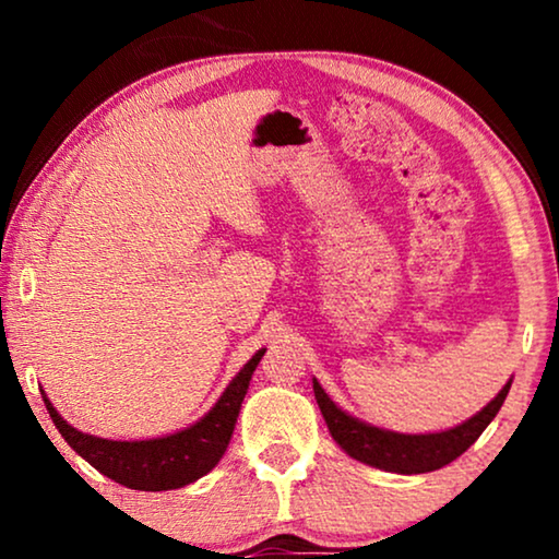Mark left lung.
Here are the masks:
<instances>
[{"label": "left lung", "instance_id": "1", "mask_svg": "<svg viewBox=\"0 0 559 559\" xmlns=\"http://www.w3.org/2000/svg\"><path fill=\"white\" fill-rule=\"evenodd\" d=\"M509 389L511 379L507 381V386L478 412V415L465 419L463 425L453 427V430L430 435H402L392 430H381V427L366 425L361 419L346 415V412L325 394V389L318 384V379H312V392H316L318 407L323 412L325 425L328 430H331L333 440L338 442L350 457H356V461L389 473H404V476L438 471L442 465L453 463L457 455H463L465 450L480 438V432L491 425V419L499 415Z\"/></svg>", "mask_w": 559, "mask_h": 559}]
</instances>
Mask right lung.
I'll return each instance as SVG.
<instances>
[{
	"instance_id": "right-lung-1",
	"label": "right lung",
	"mask_w": 559,
	"mask_h": 559,
	"mask_svg": "<svg viewBox=\"0 0 559 559\" xmlns=\"http://www.w3.org/2000/svg\"><path fill=\"white\" fill-rule=\"evenodd\" d=\"M262 356L264 348L249 358V364L231 379V384L226 386V392L213 404L209 415L198 419L195 425L186 427V430L155 440H104L79 432L58 415V409L52 407L45 392L43 400L68 445L81 457H86L98 473H104V476H109L121 486L134 488V491H170V488L193 484V480L216 468L234 435V425L236 417H239L243 396H247L251 373L262 361Z\"/></svg>"
}]
</instances>
